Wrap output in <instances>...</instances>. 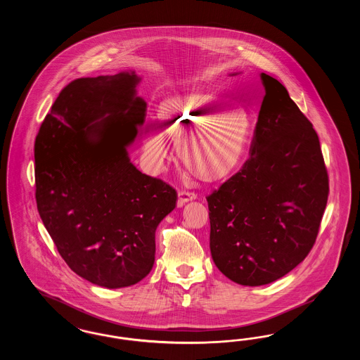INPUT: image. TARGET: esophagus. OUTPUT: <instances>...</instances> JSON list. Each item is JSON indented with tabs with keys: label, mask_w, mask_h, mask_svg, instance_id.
Here are the masks:
<instances>
[{
	"label": "esophagus",
	"mask_w": 360,
	"mask_h": 360,
	"mask_svg": "<svg viewBox=\"0 0 360 360\" xmlns=\"http://www.w3.org/2000/svg\"><path fill=\"white\" fill-rule=\"evenodd\" d=\"M178 197H179V198H178V206L181 207V206L185 205L188 201L195 200V198H197V194H195V193H191V191L181 190V191L178 193Z\"/></svg>",
	"instance_id": "obj_1"
}]
</instances>
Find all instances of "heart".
I'll list each match as a JSON object with an SVG mask.
<instances>
[{
    "mask_svg": "<svg viewBox=\"0 0 360 360\" xmlns=\"http://www.w3.org/2000/svg\"><path fill=\"white\" fill-rule=\"evenodd\" d=\"M163 132L179 144V156L188 172L204 182L229 178L247 153L252 119L241 106H229L207 93H191L166 100L158 108ZM148 162L159 167L169 156L162 132L151 129L143 141Z\"/></svg>",
    "mask_w": 360,
    "mask_h": 360,
    "instance_id": "obj_1",
    "label": "heart"
}]
</instances>
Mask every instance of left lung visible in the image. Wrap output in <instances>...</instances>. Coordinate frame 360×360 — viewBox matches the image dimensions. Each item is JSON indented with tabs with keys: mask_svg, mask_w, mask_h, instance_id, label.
Listing matches in <instances>:
<instances>
[{
	"mask_svg": "<svg viewBox=\"0 0 360 360\" xmlns=\"http://www.w3.org/2000/svg\"><path fill=\"white\" fill-rule=\"evenodd\" d=\"M260 79L266 94L251 156L206 197L213 262L243 286L271 283L308 257L329 191L311 122L279 81L264 72Z\"/></svg>",
	"mask_w": 360,
	"mask_h": 360,
	"instance_id": "8db88e82",
	"label": "left lung"
}]
</instances>
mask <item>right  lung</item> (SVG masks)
I'll list each match as a JSON object with an SVG mask.
<instances>
[{
    "label": "right lung",
    "instance_id": "add662e5",
    "mask_svg": "<svg viewBox=\"0 0 360 360\" xmlns=\"http://www.w3.org/2000/svg\"><path fill=\"white\" fill-rule=\"evenodd\" d=\"M140 81L121 71L70 82L34 140L41 221L70 269L106 289L150 274L156 228L178 200L128 155L146 116Z\"/></svg>",
    "mask_w": 360,
    "mask_h": 360
}]
</instances>
